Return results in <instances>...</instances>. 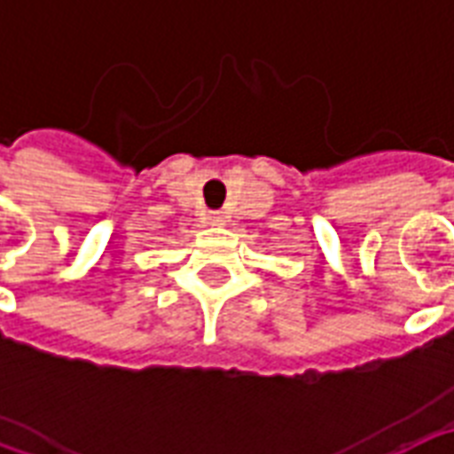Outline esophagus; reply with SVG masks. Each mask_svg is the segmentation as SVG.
<instances>
[{
    "label": "esophagus",
    "instance_id": "obj_1",
    "mask_svg": "<svg viewBox=\"0 0 454 454\" xmlns=\"http://www.w3.org/2000/svg\"><path fill=\"white\" fill-rule=\"evenodd\" d=\"M207 221L211 226H223V223H226V214H223V211H208Z\"/></svg>",
    "mask_w": 454,
    "mask_h": 454
}]
</instances>
